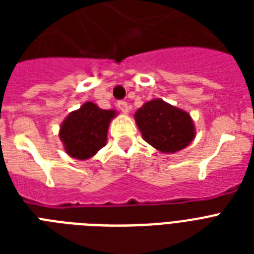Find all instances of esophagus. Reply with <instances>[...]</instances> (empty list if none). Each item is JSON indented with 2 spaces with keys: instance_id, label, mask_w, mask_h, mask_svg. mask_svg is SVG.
<instances>
[{
  "instance_id": "esophagus-1",
  "label": "esophagus",
  "mask_w": 254,
  "mask_h": 254,
  "mask_svg": "<svg viewBox=\"0 0 254 254\" xmlns=\"http://www.w3.org/2000/svg\"><path fill=\"white\" fill-rule=\"evenodd\" d=\"M117 107H119L120 111L124 112V113H127V112H129V105H127V103L125 100H120L119 103H117Z\"/></svg>"
}]
</instances>
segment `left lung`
I'll use <instances>...</instances> for the list:
<instances>
[{
  "label": "left lung",
  "instance_id": "left-lung-1",
  "mask_svg": "<svg viewBox=\"0 0 254 254\" xmlns=\"http://www.w3.org/2000/svg\"><path fill=\"white\" fill-rule=\"evenodd\" d=\"M134 117L143 139L162 153L182 150L195 137L189 113L163 100L147 101L135 112Z\"/></svg>",
  "mask_w": 254,
  "mask_h": 254
}]
</instances>
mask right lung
I'll list each match as a JSON object with an SVG mask.
<instances>
[{
  "label": "right lung",
  "mask_w": 254,
  "mask_h": 254,
  "mask_svg": "<svg viewBox=\"0 0 254 254\" xmlns=\"http://www.w3.org/2000/svg\"><path fill=\"white\" fill-rule=\"evenodd\" d=\"M115 111H104L93 103H85L79 111L69 113L62 124L59 137L72 158L87 159L107 142V131Z\"/></svg>",
  "instance_id": "1"
}]
</instances>
